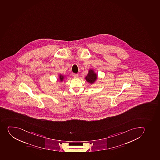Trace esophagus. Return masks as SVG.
Wrapping results in <instances>:
<instances>
[{"label": "esophagus", "mask_w": 160, "mask_h": 160, "mask_svg": "<svg viewBox=\"0 0 160 160\" xmlns=\"http://www.w3.org/2000/svg\"><path fill=\"white\" fill-rule=\"evenodd\" d=\"M73 76L75 77V78H77L78 76V74H77V73H73Z\"/></svg>", "instance_id": "obj_1"}]
</instances>
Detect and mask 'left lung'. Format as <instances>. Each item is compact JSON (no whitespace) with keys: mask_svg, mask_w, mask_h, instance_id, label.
Masks as SVG:
<instances>
[{"mask_svg":"<svg viewBox=\"0 0 160 160\" xmlns=\"http://www.w3.org/2000/svg\"><path fill=\"white\" fill-rule=\"evenodd\" d=\"M97 79V75L92 69H89L87 76L85 77V79L87 82L90 84L94 83Z\"/></svg>","mask_w":160,"mask_h":160,"instance_id":"left-lung-1","label":"left lung"}]
</instances>
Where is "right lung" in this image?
Listing matches in <instances>:
<instances>
[{"label": "right lung", "instance_id": "add662e5", "mask_svg": "<svg viewBox=\"0 0 160 160\" xmlns=\"http://www.w3.org/2000/svg\"><path fill=\"white\" fill-rule=\"evenodd\" d=\"M64 77L63 75H59V79H60V81H63V80H64Z\"/></svg>", "mask_w": 160, "mask_h": 160}]
</instances>
